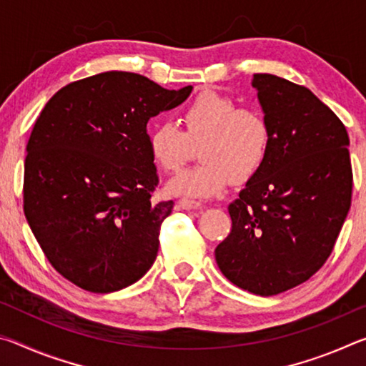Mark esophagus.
Masks as SVG:
<instances>
[{"mask_svg":"<svg viewBox=\"0 0 366 366\" xmlns=\"http://www.w3.org/2000/svg\"><path fill=\"white\" fill-rule=\"evenodd\" d=\"M177 205L181 207L182 209H197V208L202 207V203L197 202V200H190V198H181V200L177 202Z\"/></svg>","mask_w":366,"mask_h":366,"instance_id":"1","label":"esophagus"}]
</instances>
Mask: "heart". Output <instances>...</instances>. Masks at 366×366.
Listing matches in <instances>:
<instances>
[{"mask_svg":"<svg viewBox=\"0 0 366 366\" xmlns=\"http://www.w3.org/2000/svg\"><path fill=\"white\" fill-rule=\"evenodd\" d=\"M182 129L159 122L148 134V150L158 168L177 172L194 147L202 163L168 184L171 194L208 198L219 195L229 182L247 184L269 158L272 132L262 109L239 108L232 98L205 92L181 114Z\"/></svg>","mask_w":366,"mask_h":366,"instance_id":"heart-1","label":"heart"}]
</instances>
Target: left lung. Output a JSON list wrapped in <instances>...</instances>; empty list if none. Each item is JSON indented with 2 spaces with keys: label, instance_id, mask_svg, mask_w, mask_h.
I'll list each match as a JSON object with an SVG mask.
<instances>
[{
  "label": "left lung",
  "instance_id": "obj_1",
  "mask_svg": "<svg viewBox=\"0 0 366 366\" xmlns=\"http://www.w3.org/2000/svg\"><path fill=\"white\" fill-rule=\"evenodd\" d=\"M252 85L269 121L271 152L229 205L232 229L214 257L235 286L269 297L305 282L330 258L354 177L349 134L317 95L272 74H253Z\"/></svg>",
  "mask_w": 366,
  "mask_h": 366
}]
</instances>
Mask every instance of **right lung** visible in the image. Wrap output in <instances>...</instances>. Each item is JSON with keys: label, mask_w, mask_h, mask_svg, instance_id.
Wrapping results in <instances>:
<instances>
[{"label": "right lung", "mask_w": 366, "mask_h": 366, "mask_svg": "<svg viewBox=\"0 0 366 366\" xmlns=\"http://www.w3.org/2000/svg\"><path fill=\"white\" fill-rule=\"evenodd\" d=\"M140 74L109 71L56 92L36 117L24 164V214L48 262L95 294L152 268L174 202H153L147 122L187 100Z\"/></svg>", "instance_id": "1"}]
</instances>
